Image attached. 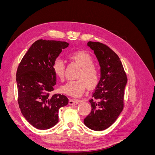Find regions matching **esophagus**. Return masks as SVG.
I'll list each match as a JSON object with an SVG mask.
<instances>
[{"label": "esophagus", "instance_id": "obj_1", "mask_svg": "<svg viewBox=\"0 0 155 155\" xmlns=\"http://www.w3.org/2000/svg\"><path fill=\"white\" fill-rule=\"evenodd\" d=\"M80 101L79 100H76V99H70L68 101L69 105H76L78 104V103Z\"/></svg>", "mask_w": 155, "mask_h": 155}]
</instances>
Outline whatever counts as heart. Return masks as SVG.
Segmentation results:
<instances>
[{"mask_svg": "<svg viewBox=\"0 0 155 155\" xmlns=\"http://www.w3.org/2000/svg\"><path fill=\"white\" fill-rule=\"evenodd\" d=\"M69 58L81 67L78 74L76 80L67 82L61 87V91L66 94L74 97H79L85 91L87 86L89 88H94L100 80V72L94 65V60L86 51H77L69 55ZM65 63L64 61L57 58L54 62L53 70L55 74L60 79L65 75Z\"/></svg>", "mask_w": 155, "mask_h": 155, "instance_id": "b5f03b06", "label": "heart"}]
</instances>
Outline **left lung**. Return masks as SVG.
I'll return each mask as SVG.
<instances>
[{"label": "left lung", "mask_w": 155, "mask_h": 155, "mask_svg": "<svg viewBox=\"0 0 155 155\" xmlns=\"http://www.w3.org/2000/svg\"><path fill=\"white\" fill-rule=\"evenodd\" d=\"M101 67L100 80L89 100L92 110L84 124L94 130H103L114 123L124 105V90L127 78L121 61L109 46L88 42Z\"/></svg>", "instance_id": "8db88e82"}]
</instances>
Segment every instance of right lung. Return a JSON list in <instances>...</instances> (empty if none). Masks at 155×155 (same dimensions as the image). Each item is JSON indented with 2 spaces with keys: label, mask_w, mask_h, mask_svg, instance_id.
<instances>
[{
  "label": "right lung",
  "mask_w": 155,
  "mask_h": 155,
  "mask_svg": "<svg viewBox=\"0 0 155 155\" xmlns=\"http://www.w3.org/2000/svg\"><path fill=\"white\" fill-rule=\"evenodd\" d=\"M68 45L64 41L37 40L18 66V104L26 120L38 129H48L57 124L59 109L68 104L66 96L50 94L56 84L54 62Z\"/></svg>",
  "instance_id": "1"
}]
</instances>
